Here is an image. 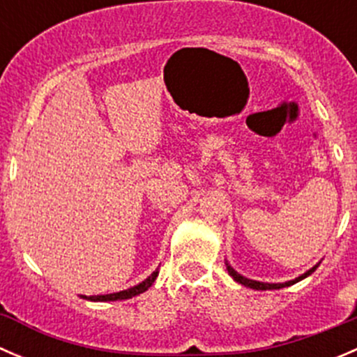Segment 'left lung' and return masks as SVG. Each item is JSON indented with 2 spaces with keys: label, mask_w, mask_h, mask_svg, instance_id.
I'll return each mask as SVG.
<instances>
[{
  "label": "left lung",
  "mask_w": 357,
  "mask_h": 357,
  "mask_svg": "<svg viewBox=\"0 0 357 357\" xmlns=\"http://www.w3.org/2000/svg\"><path fill=\"white\" fill-rule=\"evenodd\" d=\"M226 268H228V273L233 276V280H235V282L242 283V285H245V287H250V289H254V290H276V289H282V287H290V285H294V283L304 280L305 276H309L311 273L316 271V266H314V268L309 269L307 273H304V275L298 276V278L291 280V282H287V283H261V282H255V280H248V278H245V276L238 275V273H236L235 269L231 268V266H226Z\"/></svg>",
  "instance_id": "1"
}]
</instances>
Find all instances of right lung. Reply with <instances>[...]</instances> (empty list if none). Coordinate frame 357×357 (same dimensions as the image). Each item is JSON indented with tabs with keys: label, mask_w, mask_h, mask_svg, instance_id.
Wrapping results in <instances>:
<instances>
[{
	"label": "right lung",
	"mask_w": 357,
	"mask_h": 357,
	"mask_svg": "<svg viewBox=\"0 0 357 357\" xmlns=\"http://www.w3.org/2000/svg\"><path fill=\"white\" fill-rule=\"evenodd\" d=\"M158 276V271H153L152 275L149 276V278L145 280V282H142L139 285L132 287V289H128V290H122V291H117V294H107V295H95V297H86V295H82V298H88V301H100V302H107V301H124V298H131L135 297V295H139L143 294L145 290H149L150 287H152V283L155 282V278Z\"/></svg>",
	"instance_id": "right-lung-1"
}]
</instances>
